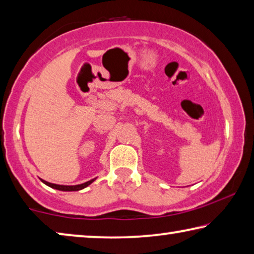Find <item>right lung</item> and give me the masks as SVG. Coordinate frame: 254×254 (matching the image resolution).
<instances>
[{"label": "right lung", "instance_id": "right-lung-1", "mask_svg": "<svg viewBox=\"0 0 254 254\" xmlns=\"http://www.w3.org/2000/svg\"><path fill=\"white\" fill-rule=\"evenodd\" d=\"M96 179H92L90 181H88L86 183H82V184H78V185H60V184H54V183H50L47 182V181H44L42 180V182L44 184H46L47 187H50L52 189H55V190H60V191H79V190H82V189L87 188L88 185H90L92 182H94Z\"/></svg>", "mask_w": 254, "mask_h": 254}]
</instances>
